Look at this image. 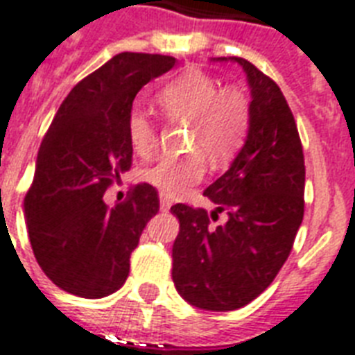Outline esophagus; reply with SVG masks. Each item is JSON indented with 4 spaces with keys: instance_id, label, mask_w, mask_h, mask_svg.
Wrapping results in <instances>:
<instances>
[{
    "instance_id": "esophagus-1",
    "label": "esophagus",
    "mask_w": 355,
    "mask_h": 355,
    "mask_svg": "<svg viewBox=\"0 0 355 355\" xmlns=\"http://www.w3.org/2000/svg\"><path fill=\"white\" fill-rule=\"evenodd\" d=\"M169 208H171V200L167 199L166 195H160V210L167 211Z\"/></svg>"
}]
</instances>
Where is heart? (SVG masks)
<instances>
[{"label": "heart", "instance_id": "obj_1", "mask_svg": "<svg viewBox=\"0 0 355 355\" xmlns=\"http://www.w3.org/2000/svg\"><path fill=\"white\" fill-rule=\"evenodd\" d=\"M162 112L173 123H188V149L184 158H166L145 167L141 178L164 195H180L205 177V154L211 164L230 160L241 147L250 125L247 97L236 88H223L199 69H188L158 96ZM128 139L134 153L147 156L156 144L153 123L141 112L128 119Z\"/></svg>", "mask_w": 355, "mask_h": 355}]
</instances>
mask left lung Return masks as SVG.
<instances>
[{
  "mask_svg": "<svg viewBox=\"0 0 355 355\" xmlns=\"http://www.w3.org/2000/svg\"><path fill=\"white\" fill-rule=\"evenodd\" d=\"M250 86L247 139L228 171L205 189L217 206H171L180 223L173 243V282L195 308L232 311L270 286L291 252L304 217L306 167L297 123L275 80L239 57ZM227 211L225 225L210 218Z\"/></svg>",
  "mask_w": 355,
  "mask_h": 355,
  "instance_id": "8db88e82",
  "label": "left lung"
}]
</instances>
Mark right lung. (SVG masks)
I'll list each match as a JSON object with an SVG mask.
<instances>
[{
  "label": "right lung",
  "mask_w": 355,
  "mask_h": 355,
  "mask_svg": "<svg viewBox=\"0 0 355 355\" xmlns=\"http://www.w3.org/2000/svg\"><path fill=\"white\" fill-rule=\"evenodd\" d=\"M175 62L166 55L119 53L73 86L42 139L24 216L36 261L64 291L103 298L127 280L130 254L160 208L158 191L138 184L114 208L103 195L132 164L134 97Z\"/></svg>",
  "instance_id": "right-lung-1"
}]
</instances>
